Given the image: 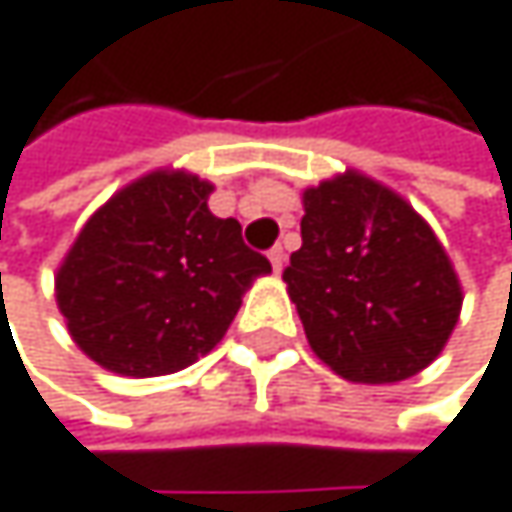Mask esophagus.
<instances>
[{"label": "esophagus", "mask_w": 512, "mask_h": 512, "mask_svg": "<svg viewBox=\"0 0 512 512\" xmlns=\"http://www.w3.org/2000/svg\"><path fill=\"white\" fill-rule=\"evenodd\" d=\"M268 259H271V268H274V271H280V268H284V262H287L284 247H280V244H277V247H271V250H268Z\"/></svg>", "instance_id": "obj_1"}]
</instances>
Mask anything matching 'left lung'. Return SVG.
<instances>
[{"instance_id":"1","label":"left lung","mask_w":512,"mask_h":512,"mask_svg":"<svg viewBox=\"0 0 512 512\" xmlns=\"http://www.w3.org/2000/svg\"><path fill=\"white\" fill-rule=\"evenodd\" d=\"M284 280L314 354L363 385L421 372L461 314L458 274L430 225L354 170L305 192Z\"/></svg>"}]
</instances>
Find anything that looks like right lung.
Here are the masks:
<instances>
[{"instance_id":"obj_1","label":"right lung","mask_w":512,"mask_h":512,"mask_svg":"<svg viewBox=\"0 0 512 512\" xmlns=\"http://www.w3.org/2000/svg\"><path fill=\"white\" fill-rule=\"evenodd\" d=\"M210 183L149 173L109 198L57 271V305L91 360L118 375H167L204 357L271 262L238 219L207 210Z\"/></svg>"}]
</instances>
